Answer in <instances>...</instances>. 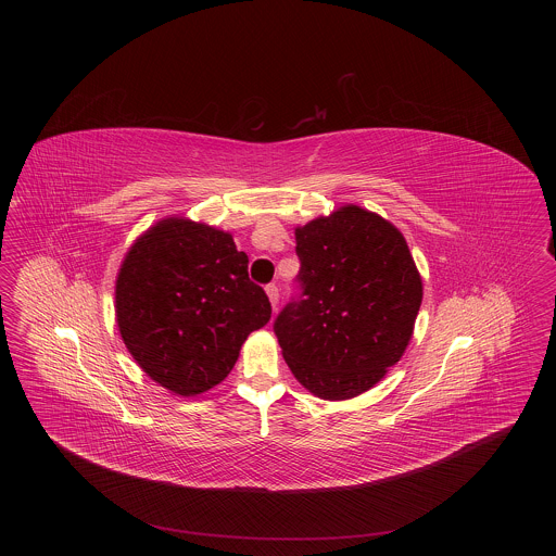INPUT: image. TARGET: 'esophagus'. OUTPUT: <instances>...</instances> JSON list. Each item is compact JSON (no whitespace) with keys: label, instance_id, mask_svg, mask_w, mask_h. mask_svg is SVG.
<instances>
[{"label":"esophagus","instance_id":"esophagus-1","mask_svg":"<svg viewBox=\"0 0 556 556\" xmlns=\"http://www.w3.org/2000/svg\"><path fill=\"white\" fill-rule=\"evenodd\" d=\"M266 295H268V300H270V306H273V311H277V304H279V288H277L275 283L266 286Z\"/></svg>","mask_w":556,"mask_h":556}]
</instances>
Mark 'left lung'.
<instances>
[{"label":"left lung","mask_w":556,"mask_h":556,"mask_svg":"<svg viewBox=\"0 0 556 556\" xmlns=\"http://www.w3.org/2000/svg\"><path fill=\"white\" fill-rule=\"evenodd\" d=\"M302 298L275 320L293 377L323 400H350L402 358L424 281L400 229L345 204L295 227Z\"/></svg>","instance_id":"obj_1"}]
</instances>
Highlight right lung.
<instances>
[{"mask_svg": "<svg viewBox=\"0 0 556 556\" xmlns=\"http://www.w3.org/2000/svg\"><path fill=\"white\" fill-rule=\"evenodd\" d=\"M114 311L135 363L177 396L218 386L270 302L250 281L233 236L168 216L135 239L116 275Z\"/></svg>", "mask_w": 556, "mask_h": 556, "instance_id": "1", "label": "right lung"}]
</instances>
